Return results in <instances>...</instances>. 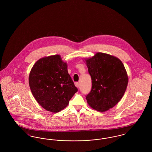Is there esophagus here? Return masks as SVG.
I'll list each match as a JSON object with an SVG mask.
<instances>
[{"label":"esophagus","mask_w":152,"mask_h":152,"mask_svg":"<svg viewBox=\"0 0 152 152\" xmlns=\"http://www.w3.org/2000/svg\"><path fill=\"white\" fill-rule=\"evenodd\" d=\"M75 86L76 87H77V88H79L80 87V83H78V82H76V83H75Z\"/></svg>","instance_id":"obj_1"}]
</instances>
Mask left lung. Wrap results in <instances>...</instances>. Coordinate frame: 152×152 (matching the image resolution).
Wrapping results in <instances>:
<instances>
[{"label": "left lung", "instance_id": "obj_1", "mask_svg": "<svg viewBox=\"0 0 152 152\" xmlns=\"http://www.w3.org/2000/svg\"><path fill=\"white\" fill-rule=\"evenodd\" d=\"M92 79V89L86 96L89 105L100 112L112 108L126 89L128 77L122 61L107 53L97 52L84 59Z\"/></svg>", "mask_w": 152, "mask_h": 152}]
</instances>
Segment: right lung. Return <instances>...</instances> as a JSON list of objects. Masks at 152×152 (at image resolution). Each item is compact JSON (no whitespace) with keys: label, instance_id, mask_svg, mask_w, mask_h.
Masks as SVG:
<instances>
[{"label":"right lung","instance_id":"obj_1","mask_svg":"<svg viewBox=\"0 0 152 152\" xmlns=\"http://www.w3.org/2000/svg\"><path fill=\"white\" fill-rule=\"evenodd\" d=\"M67 63L60 55L41 58L29 73V87L36 101L45 110L57 113L68 105L77 92L70 75Z\"/></svg>","mask_w":152,"mask_h":152}]
</instances>
